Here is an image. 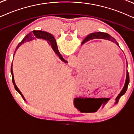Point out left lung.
I'll list each match as a JSON object with an SVG mask.
<instances>
[{
	"instance_id": "left-lung-1",
	"label": "left lung",
	"mask_w": 134,
	"mask_h": 134,
	"mask_svg": "<svg viewBox=\"0 0 134 134\" xmlns=\"http://www.w3.org/2000/svg\"><path fill=\"white\" fill-rule=\"evenodd\" d=\"M87 40L89 41L90 40H93V39H103V40H109L110 41L113 42L119 46V44L117 43L116 40H115L114 38H113L112 36H110L109 35H108V33H102V32H97V33H91L87 37ZM129 83V75L128 71L127 70V77H126V83H125L124 87L122 89V90L121 91V92L118 94V96H117L116 99V103H118V101H119V98H121V96H122L126 92Z\"/></svg>"
}]
</instances>
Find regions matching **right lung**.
<instances>
[{
	"label": "right lung",
	"instance_id": "obj_1",
	"mask_svg": "<svg viewBox=\"0 0 134 134\" xmlns=\"http://www.w3.org/2000/svg\"><path fill=\"white\" fill-rule=\"evenodd\" d=\"M36 39H42V40H47L48 41H49L51 43V45L52 46V49L54 50V51L55 52V53L58 55L59 57L60 58V59L62 60V61L66 62L59 51L58 48H57L56 41H55V40L54 39V36H52L51 34L47 33V32L43 31H33V32H31V33H30L29 34H28V35H27L26 36L23 38V40H22L19 44H18L17 46H16V49H15L14 52V54H15V52H16V51L17 50L18 47H19L21 45L23 44V43H26V42L31 41L32 40H36ZM11 74H12V82H13V85H14L15 90H16L20 94H21V96H22V98H23V99L25 100L24 97H23V94H21V93L20 92V91L18 90L17 87H16V85L15 83L14 78H13V70H12V66H11Z\"/></svg>",
	"mask_w": 134,
	"mask_h": 134
}]
</instances>
